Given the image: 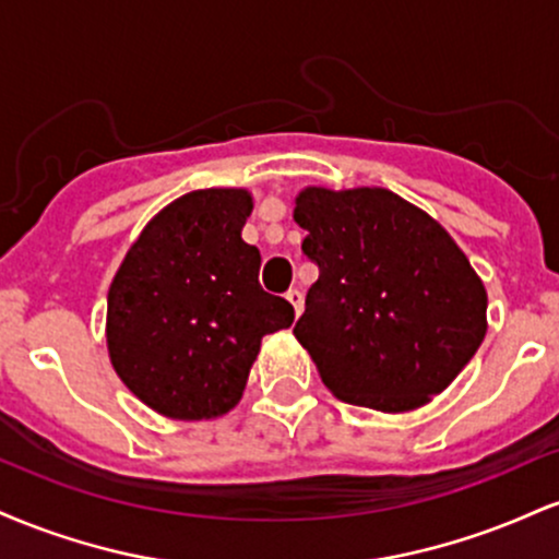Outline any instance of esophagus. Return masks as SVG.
Wrapping results in <instances>:
<instances>
[{"label": "esophagus", "mask_w": 559, "mask_h": 559, "mask_svg": "<svg viewBox=\"0 0 559 559\" xmlns=\"http://www.w3.org/2000/svg\"><path fill=\"white\" fill-rule=\"evenodd\" d=\"M286 299L292 301V307H294V316H299V312H301V307H305V297H301V292H299V288H288V292H286Z\"/></svg>", "instance_id": "esophagus-1"}]
</instances>
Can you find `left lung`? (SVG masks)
Returning <instances> with one entry per match:
<instances>
[{"label":"left lung","instance_id":"obj_1","mask_svg":"<svg viewBox=\"0 0 559 559\" xmlns=\"http://www.w3.org/2000/svg\"><path fill=\"white\" fill-rule=\"evenodd\" d=\"M318 281L294 325L333 396L407 413L441 394L486 336V288L431 215L389 189L299 191Z\"/></svg>","mask_w":559,"mask_h":559}]
</instances>
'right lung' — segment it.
Returning a JSON list of instances; mask_svg holds the SVG:
<instances>
[{
    "instance_id": "add662e5",
    "label": "right lung",
    "mask_w": 559,
    "mask_h": 559,
    "mask_svg": "<svg viewBox=\"0 0 559 559\" xmlns=\"http://www.w3.org/2000/svg\"><path fill=\"white\" fill-rule=\"evenodd\" d=\"M247 189H199L146 223L107 294V349L120 381L173 420L239 404L265 333L294 307L260 286V249L241 239Z\"/></svg>"
}]
</instances>
